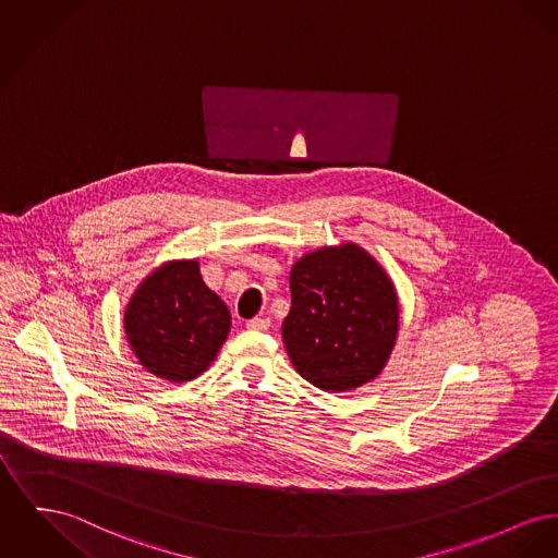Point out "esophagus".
I'll return each mask as SVG.
<instances>
[{"mask_svg": "<svg viewBox=\"0 0 558 558\" xmlns=\"http://www.w3.org/2000/svg\"><path fill=\"white\" fill-rule=\"evenodd\" d=\"M246 328H248V330H267V328H269V318H253V320H246Z\"/></svg>", "mask_w": 558, "mask_h": 558, "instance_id": "obj_1", "label": "esophagus"}]
</instances>
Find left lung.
I'll list each match as a JSON object with an SVG mask.
<instances>
[{
  "label": "left lung",
  "instance_id": "1",
  "mask_svg": "<svg viewBox=\"0 0 558 558\" xmlns=\"http://www.w3.org/2000/svg\"><path fill=\"white\" fill-rule=\"evenodd\" d=\"M282 339L296 373L327 392L373 381L398 337V295L386 269L354 242L305 253L291 269Z\"/></svg>",
  "mask_w": 558,
  "mask_h": 558
}]
</instances>
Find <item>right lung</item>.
I'll return each mask as SVG.
<instances>
[{
	"instance_id": "right-lung-1",
	"label": "right lung",
	"mask_w": 558,
	"mask_h": 558,
	"mask_svg": "<svg viewBox=\"0 0 558 558\" xmlns=\"http://www.w3.org/2000/svg\"><path fill=\"white\" fill-rule=\"evenodd\" d=\"M230 328V310L204 284L197 259H172L156 267L124 310L132 354L147 373L172 384L202 375L217 359Z\"/></svg>"
}]
</instances>
